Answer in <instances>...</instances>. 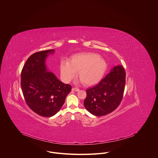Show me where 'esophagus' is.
Instances as JSON below:
<instances>
[{
  "instance_id": "obj_1",
  "label": "esophagus",
  "mask_w": 158,
  "mask_h": 158,
  "mask_svg": "<svg viewBox=\"0 0 158 158\" xmlns=\"http://www.w3.org/2000/svg\"><path fill=\"white\" fill-rule=\"evenodd\" d=\"M72 91H75V92H78V91H79V89H78V88H73L72 89Z\"/></svg>"
}]
</instances>
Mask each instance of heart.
I'll use <instances>...</instances> for the list:
<instances>
[{
	"label": "heart",
	"mask_w": 158,
	"mask_h": 158,
	"mask_svg": "<svg viewBox=\"0 0 158 158\" xmlns=\"http://www.w3.org/2000/svg\"><path fill=\"white\" fill-rule=\"evenodd\" d=\"M107 68L105 60L97 53H86L74 55L68 61H62L60 65L61 75L63 81L68 83L77 75L86 86L98 83Z\"/></svg>",
	"instance_id": "obj_1"
}]
</instances>
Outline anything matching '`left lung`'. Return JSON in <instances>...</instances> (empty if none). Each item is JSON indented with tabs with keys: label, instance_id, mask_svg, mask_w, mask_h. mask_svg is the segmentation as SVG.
Segmentation results:
<instances>
[{
	"label": "left lung",
	"instance_id": "1",
	"mask_svg": "<svg viewBox=\"0 0 158 158\" xmlns=\"http://www.w3.org/2000/svg\"><path fill=\"white\" fill-rule=\"evenodd\" d=\"M125 71L121 65L111 69L96 86L86 90V109L93 115L102 116L112 113L120 105L125 89Z\"/></svg>",
	"mask_w": 158,
	"mask_h": 158
}]
</instances>
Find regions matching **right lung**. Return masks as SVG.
<instances>
[{
    "label": "right lung",
    "mask_w": 158,
    "mask_h": 158,
    "mask_svg": "<svg viewBox=\"0 0 158 158\" xmlns=\"http://www.w3.org/2000/svg\"><path fill=\"white\" fill-rule=\"evenodd\" d=\"M54 49L31 55L23 67L21 85L25 102L35 113L43 117L55 115L63 106L72 89L69 85L60 81L46 66L48 56Z\"/></svg>",
    "instance_id": "right-lung-1"
}]
</instances>
